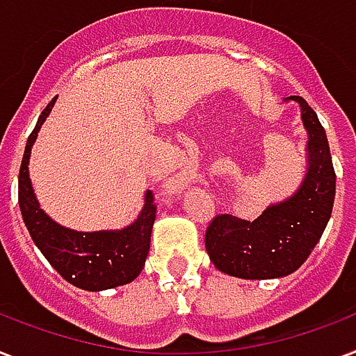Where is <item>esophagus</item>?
Wrapping results in <instances>:
<instances>
[{"instance_id": "obj_1", "label": "esophagus", "mask_w": 356, "mask_h": 356, "mask_svg": "<svg viewBox=\"0 0 356 356\" xmlns=\"http://www.w3.org/2000/svg\"><path fill=\"white\" fill-rule=\"evenodd\" d=\"M193 178H195V176H193L191 172H180V175L176 176V186L178 187L187 186L189 181H193Z\"/></svg>"}]
</instances>
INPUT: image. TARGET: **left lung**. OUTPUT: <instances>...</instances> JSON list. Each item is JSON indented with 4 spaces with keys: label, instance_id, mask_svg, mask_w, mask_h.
I'll use <instances>...</instances> for the list:
<instances>
[{
    "label": "left lung",
    "instance_id": "8db88e82",
    "mask_svg": "<svg viewBox=\"0 0 356 356\" xmlns=\"http://www.w3.org/2000/svg\"><path fill=\"white\" fill-rule=\"evenodd\" d=\"M308 134V169L301 187L284 202L273 204L254 221L217 216L206 230V250L219 271L247 280L280 278L297 271L316 247L332 213L336 175L329 140L318 115L301 96Z\"/></svg>",
    "mask_w": 356,
    "mask_h": 356
}]
</instances>
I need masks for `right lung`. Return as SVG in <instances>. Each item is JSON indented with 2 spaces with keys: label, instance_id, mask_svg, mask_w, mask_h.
<instances>
[{
  "label": "right lung",
  "instance_id": "1",
  "mask_svg": "<svg viewBox=\"0 0 356 356\" xmlns=\"http://www.w3.org/2000/svg\"><path fill=\"white\" fill-rule=\"evenodd\" d=\"M55 100L57 96L40 113L22 158L18 176V202L22 217L35 245L65 280L87 291L117 288L135 280L145 267L156 221L154 197L152 193L147 191L139 217L122 230L76 232L49 219L40 209V204L35 197L27 165L31 158L33 143L46 117L51 113Z\"/></svg>",
  "mask_w": 356,
  "mask_h": 356
}]
</instances>
